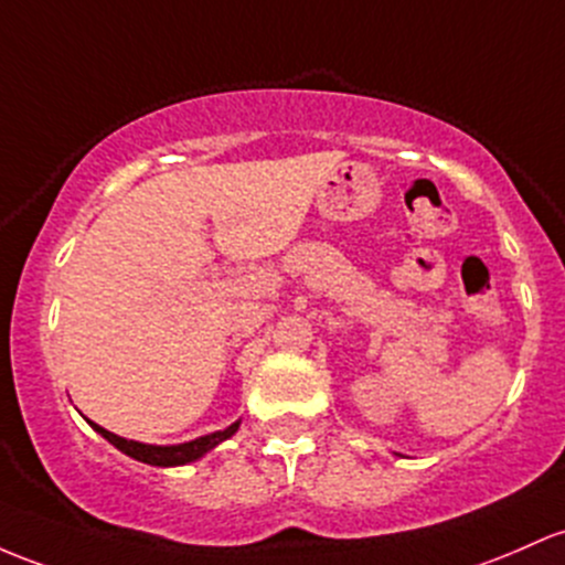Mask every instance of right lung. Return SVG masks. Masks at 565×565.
Masks as SVG:
<instances>
[{"mask_svg":"<svg viewBox=\"0 0 565 565\" xmlns=\"http://www.w3.org/2000/svg\"><path fill=\"white\" fill-rule=\"evenodd\" d=\"M90 426L102 434L104 439H109L117 450H122L126 456L136 458V461L152 463V467H179V463L195 461V458L209 454V450L216 448L220 443H225L227 437H233V434L238 431V424H233V426H227L225 431H214V434H206V437L192 439V443L166 445V448H160V445H145V443H134V439L117 437V434L102 429V426L93 424V420H90Z\"/></svg>","mask_w":565,"mask_h":565,"instance_id":"right-lung-1","label":"right lung"}]
</instances>
